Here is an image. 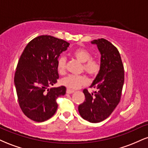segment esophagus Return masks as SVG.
<instances>
[{
  "label": "esophagus",
  "instance_id": "esophagus-1",
  "mask_svg": "<svg viewBox=\"0 0 148 148\" xmlns=\"http://www.w3.org/2000/svg\"><path fill=\"white\" fill-rule=\"evenodd\" d=\"M74 92V90H70V89H67V94H72V93Z\"/></svg>",
  "mask_w": 148,
  "mask_h": 148
}]
</instances>
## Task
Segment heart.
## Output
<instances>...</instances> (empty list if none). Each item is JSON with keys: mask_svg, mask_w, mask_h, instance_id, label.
Returning <instances> with one entry per match:
<instances>
[{"mask_svg": "<svg viewBox=\"0 0 148 148\" xmlns=\"http://www.w3.org/2000/svg\"><path fill=\"white\" fill-rule=\"evenodd\" d=\"M73 56L79 62H82L83 69L91 76L97 75L99 72L100 66L99 62L96 59L91 58V53L88 49L84 48L76 49L73 52ZM58 71L62 74L66 69V58L61 56L58 60L57 63ZM87 81L86 77L84 75H68L63 78L61 81L62 84L69 89L75 90L84 85Z\"/></svg>", "mask_w": 148, "mask_h": 148, "instance_id": "b5f03b06", "label": "heart"}]
</instances>
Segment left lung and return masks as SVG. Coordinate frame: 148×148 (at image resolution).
<instances>
[{"instance_id": "left-lung-1", "label": "left lung", "mask_w": 148, "mask_h": 148, "mask_svg": "<svg viewBox=\"0 0 148 148\" xmlns=\"http://www.w3.org/2000/svg\"><path fill=\"white\" fill-rule=\"evenodd\" d=\"M91 43L97 46L101 54V68L90 86L97 90L90 94L84 89L85 101L78 109L84 120L97 123L108 118L120 102L125 71L120 53L111 42L101 38Z\"/></svg>"}]
</instances>
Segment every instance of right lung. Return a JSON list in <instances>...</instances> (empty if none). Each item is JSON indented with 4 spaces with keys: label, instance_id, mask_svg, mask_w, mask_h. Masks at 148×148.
<instances>
[{
    "label": "right lung",
    "instance_id": "obj_1",
    "mask_svg": "<svg viewBox=\"0 0 148 148\" xmlns=\"http://www.w3.org/2000/svg\"><path fill=\"white\" fill-rule=\"evenodd\" d=\"M69 43L51 35H41L27 45L18 60L14 74L18 101L25 116L44 122L55 114L56 99L66 88H51L57 82L58 59Z\"/></svg>",
    "mask_w": 148,
    "mask_h": 148
}]
</instances>
